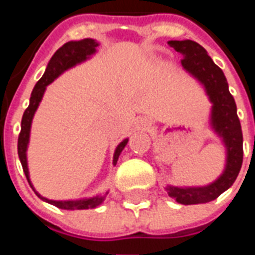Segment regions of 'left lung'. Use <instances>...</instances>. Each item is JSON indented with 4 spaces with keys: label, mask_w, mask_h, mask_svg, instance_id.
I'll list each match as a JSON object with an SVG mask.
<instances>
[{
    "label": "left lung",
    "mask_w": 255,
    "mask_h": 255,
    "mask_svg": "<svg viewBox=\"0 0 255 255\" xmlns=\"http://www.w3.org/2000/svg\"><path fill=\"white\" fill-rule=\"evenodd\" d=\"M168 45L182 55L181 66L204 87L212 103L209 126L221 139L225 147V167L214 181L200 186L167 185L170 197L182 205L205 204L228 190L236 181L244 159V137L241 123L237 116V106L229 92V86L222 70L218 67L206 50L197 42L168 41Z\"/></svg>",
    "instance_id": "1"
}]
</instances>
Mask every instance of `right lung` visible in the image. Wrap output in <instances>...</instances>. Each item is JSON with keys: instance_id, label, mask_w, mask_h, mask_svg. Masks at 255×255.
<instances>
[{"instance_id": "obj_1", "label": "right lung", "mask_w": 255, "mask_h": 255, "mask_svg": "<svg viewBox=\"0 0 255 255\" xmlns=\"http://www.w3.org/2000/svg\"><path fill=\"white\" fill-rule=\"evenodd\" d=\"M99 46V42L92 38H85L81 41H70L67 43L59 47L55 51L51 59L47 63V67L45 70V74L42 75V78L37 82V85L34 87L31 96H30L29 107L26 108V111L23 112L21 122V132L18 136V156L21 160L22 168L25 172V176L29 181L31 189L35 192L38 197L43 200L45 202H49L51 205L57 206L59 209H66V210H82V209H94L96 206H99L102 202L104 201L106 196L102 194H96L92 197H83V198H77V200H50L38 193L35 188L31 184L30 180V173H29V167H27V147H29L30 141V131H31V123H33V118L35 115V111L39 107V103L42 102V98L45 95L46 87L53 83L59 75L67 71V70L73 69L77 65H81L83 62L94 55L96 53V47ZM128 143V137L124 139L123 141H120L118 144V147L115 148L114 152V160L112 164L116 165L118 159H119L120 153L123 151L126 145ZM108 193V192H107ZM106 193V194H107Z\"/></svg>"}]
</instances>
